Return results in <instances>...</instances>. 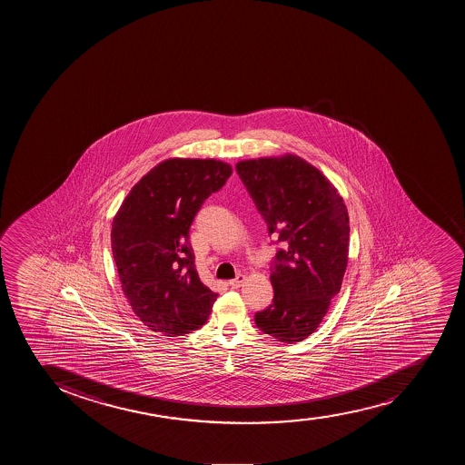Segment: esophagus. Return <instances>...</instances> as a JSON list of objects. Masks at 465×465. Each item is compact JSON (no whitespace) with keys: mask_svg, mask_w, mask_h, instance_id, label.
Wrapping results in <instances>:
<instances>
[{"mask_svg":"<svg viewBox=\"0 0 465 465\" xmlns=\"http://www.w3.org/2000/svg\"><path fill=\"white\" fill-rule=\"evenodd\" d=\"M245 276H242V274H240V276L236 277V279H233V281L229 282V285L232 286V288H240L242 283H244Z\"/></svg>","mask_w":465,"mask_h":465,"instance_id":"obj_1","label":"esophagus"}]
</instances>
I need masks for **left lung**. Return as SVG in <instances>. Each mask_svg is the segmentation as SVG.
<instances>
[{"instance_id": "1", "label": "left lung", "mask_w": 465, "mask_h": 465, "mask_svg": "<svg viewBox=\"0 0 465 465\" xmlns=\"http://www.w3.org/2000/svg\"><path fill=\"white\" fill-rule=\"evenodd\" d=\"M277 249L274 299L256 312L259 331L282 342L308 338L341 290L349 259V213L335 186L295 154L236 163Z\"/></svg>"}]
</instances>
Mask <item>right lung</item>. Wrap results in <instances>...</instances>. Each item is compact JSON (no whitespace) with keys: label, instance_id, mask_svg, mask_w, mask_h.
<instances>
[{"label":"right lung","instance_id":"obj_1","mask_svg":"<svg viewBox=\"0 0 465 465\" xmlns=\"http://www.w3.org/2000/svg\"><path fill=\"white\" fill-rule=\"evenodd\" d=\"M232 166L168 159L134 184L112 223V253L134 312L153 331L182 336L207 322L216 292L198 277L189 227Z\"/></svg>","mask_w":465,"mask_h":465}]
</instances>
